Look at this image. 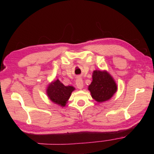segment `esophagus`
<instances>
[{
	"label": "esophagus",
	"instance_id": "34e87169",
	"mask_svg": "<svg viewBox=\"0 0 154 154\" xmlns=\"http://www.w3.org/2000/svg\"><path fill=\"white\" fill-rule=\"evenodd\" d=\"M76 85H77V87L79 89H83V81L82 79L79 78V79H77Z\"/></svg>",
	"mask_w": 154,
	"mask_h": 154
}]
</instances>
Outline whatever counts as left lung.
<instances>
[{
    "label": "left lung",
    "instance_id": "obj_1",
    "mask_svg": "<svg viewBox=\"0 0 154 154\" xmlns=\"http://www.w3.org/2000/svg\"><path fill=\"white\" fill-rule=\"evenodd\" d=\"M88 89L93 99L102 103L109 100L114 95L117 91V85L106 71L95 70L93 73V81Z\"/></svg>",
    "mask_w": 154,
    "mask_h": 154
}]
</instances>
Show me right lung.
Masks as SVG:
<instances>
[{
	"label": "right lung",
	"instance_id": "add662e5",
	"mask_svg": "<svg viewBox=\"0 0 154 154\" xmlns=\"http://www.w3.org/2000/svg\"><path fill=\"white\" fill-rule=\"evenodd\" d=\"M74 90L73 87L65 86L60 80L57 79L49 84L46 93L52 102L61 106H65Z\"/></svg>",
	"mask_w": 154,
	"mask_h": 154
}]
</instances>
